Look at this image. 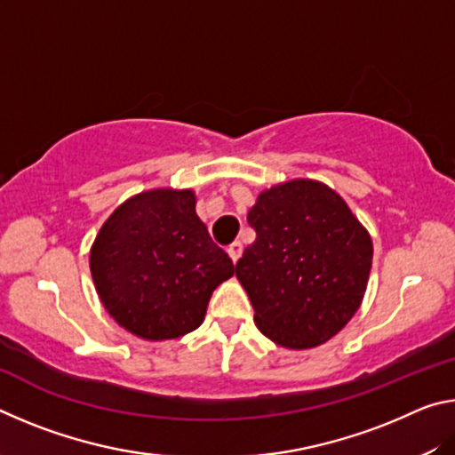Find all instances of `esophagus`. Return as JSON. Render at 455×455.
<instances>
[{
  "label": "esophagus",
  "mask_w": 455,
  "mask_h": 455,
  "mask_svg": "<svg viewBox=\"0 0 455 455\" xmlns=\"http://www.w3.org/2000/svg\"><path fill=\"white\" fill-rule=\"evenodd\" d=\"M228 255H230V259H233V263H236V260L241 259V255H243V244H241V241H235L233 244L228 246Z\"/></svg>",
  "instance_id": "1"
}]
</instances>
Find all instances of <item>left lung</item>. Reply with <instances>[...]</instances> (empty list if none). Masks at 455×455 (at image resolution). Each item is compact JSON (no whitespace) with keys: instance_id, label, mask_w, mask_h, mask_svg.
Listing matches in <instances>:
<instances>
[{"instance_id":"1","label":"left lung","mask_w":455,"mask_h":455,"mask_svg":"<svg viewBox=\"0 0 455 455\" xmlns=\"http://www.w3.org/2000/svg\"><path fill=\"white\" fill-rule=\"evenodd\" d=\"M257 238L235 267L260 333L287 349L337 335L363 301L373 243L333 188L297 179L263 190L246 214Z\"/></svg>"}]
</instances>
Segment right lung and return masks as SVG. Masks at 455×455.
Listing matches in <instances>:
<instances>
[{"mask_svg":"<svg viewBox=\"0 0 455 455\" xmlns=\"http://www.w3.org/2000/svg\"><path fill=\"white\" fill-rule=\"evenodd\" d=\"M195 206L188 188L140 192L108 217L92 244L100 301L136 337L164 341L195 331L212 291L235 275Z\"/></svg>","mask_w":455,"mask_h":455,"instance_id":"add662e5","label":"right lung"}]
</instances>
